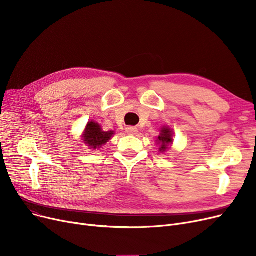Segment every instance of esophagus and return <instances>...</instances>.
Listing matches in <instances>:
<instances>
[{
    "instance_id": "34e87169",
    "label": "esophagus",
    "mask_w": 256,
    "mask_h": 256,
    "mask_svg": "<svg viewBox=\"0 0 256 256\" xmlns=\"http://www.w3.org/2000/svg\"><path fill=\"white\" fill-rule=\"evenodd\" d=\"M126 134H128V135H136L138 132V128L136 126H128L126 128Z\"/></svg>"
}]
</instances>
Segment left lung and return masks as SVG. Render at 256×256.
<instances>
[{
	"mask_svg": "<svg viewBox=\"0 0 256 256\" xmlns=\"http://www.w3.org/2000/svg\"><path fill=\"white\" fill-rule=\"evenodd\" d=\"M162 134L158 136V143L160 144V152H165L166 150H168L169 145L173 142V139H172V135H171V130L167 128H164L162 130V132H160Z\"/></svg>",
	"mask_w": 256,
	"mask_h": 256,
	"instance_id": "8db88e82",
	"label": "left lung"
}]
</instances>
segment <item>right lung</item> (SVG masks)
Segmentation results:
<instances>
[{"label": "right lung", "mask_w": 256, "mask_h": 256, "mask_svg": "<svg viewBox=\"0 0 256 256\" xmlns=\"http://www.w3.org/2000/svg\"><path fill=\"white\" fill-rule=\"evenodd\" d=\"M114 135L112 130L102 132V128L96 122H88L85 132H84V142L90 147V148L96 150L98 147H100L102 144L106 143Z\"/></svg>", "instance_id": "obj_1"}]
</instances>
